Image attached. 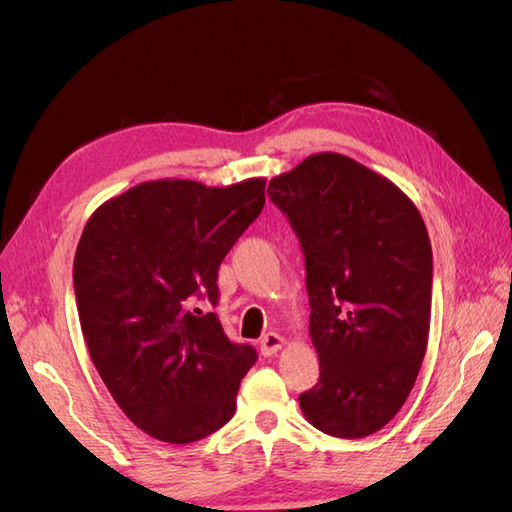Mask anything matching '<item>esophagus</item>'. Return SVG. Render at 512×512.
I'll use <instances>...</instances> for the list:
<instances>
[{"label": "esophagus", "mask_w": 512, "mask_h": 512, "mask_svg": "<svg viewBox=\"0 0 512 512\" xmlns=\"http://www.w3.org/2000/svg\"><path fill=\"white\" fill-rule=\"evenodd\" d=\"M259 347H262L264 356H273L281 350V347H284V336L277 332H268L262 339V343H259Z\"/></svg>", "instance_id": "1"}]
</instances>
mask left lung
<instances>
[{"instance_id":"8db88e82","label":"left lung","mask_w":512,"mask_h":512,"mask_svg":"<svg viewBox=\"0 0 512 512\" xmlns=\"http://www.w3.org/2000/svg\"><path fill=\"white\" fill-rule=\"evenodd\" d=\"M268 195L306 257L321 376L301 411L328 436H372L405 405L427 352V226L394 182L330 151L270 180Z\"/></svg>"}]
</instances>
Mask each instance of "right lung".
Listing matches in <instances>:
<instances>
[{
  "label": "right lung",
  "mask_w": 512,
  "mask_h": 512,
  "mask_svg": "<svg viewBox=\"0 0 512 512\" xmlns=\"http://www.w3.org/2000/svg\"><path fill=\"white\" fill-rule=\"evenodd\" d=\"M264 178L231 187L154 180L107 200L83 228L74 295L94 367L151 438L198 442L233 418L255 347L228 341L217 270L264 209Z\"/></svg>",
  "instance_id": "add662e5"
}]
</instances>
